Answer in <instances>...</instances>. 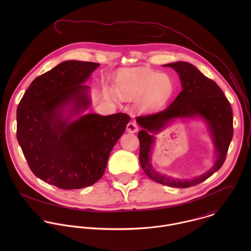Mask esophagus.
<instances>
[{
  "mask_svg": "<svg viewBox=\"0 0 251 251\" xmlns=\"http://www.w3.org/2000/svg\"><path fill=\"white\" fill-rule=\"evenodd\" d=\"M126 130H127L128 132H131V133H134V132L138 131V126H137L136 122L132 121V122L128 123V125H127V126H126Z\"/></svg>",
  "mask_w": 251,
  "mask_h": 251,
  "instance_id": "34e87169",
  "label": "esophagus"
}]
</instances>
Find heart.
<instances>
[{"instance_id": "1", "label": "heart", "mask_w": 251, "mask_h": 251, "mask_svg": "<svg viewBox=\"0 0 251 251\" xmlns=\"http://www.w3.org/2000/svg\"><path fill=\"white\" fill-rule=\"evenodd\" d=\"M118 94L125 99L138 97V107L153 111L162 107L174 92L173 80L167 74L151 71L126 72L117 79Z\"/></svg>"}]
</instances>
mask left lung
Masks as SVG:
<instances>
[{"instance_id": "obj_1", "label": "left lung", "mask_w": 251, "mask_h": 251, "mask_svg": "<svg viewBox=\"0 0 251 251\" xmlns=\"http://www.w3.org/2000/svg\"><path fill=\"white\" fill-rule=\"evenodd\" d=\"M179 73L182 90L176 100L162 111L136 117L142 129L138 133L140 142L139 160L144 172L150 179L173 187L194 186L210 178L223 165L229 145L233 138V113L229 100L214 80L199 72L194 66L177 62L165 65ZM202 116L209 125L215 142L217 161L214 167L202 176L191 180L172 179L158 175L149 163L153 136L170 119L176 117Z\"/></svg>"}]
</instances>
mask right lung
Listing matches in <instances>:
<instances>
[{"label": "right lung", "mask_w": 251, "mask_h": 251, "mask_svg": "<svg viewBox=\"0 0 251 251\" xmlns=\"http://www.w3.org/2000/svg\"><path fill=\"white\" fill-rule=\"evenodd\" d=\"M100 65L67 61L31 83L17 107L16 137L32 172L62 189H80L104 174L108 157L130 117L88 114L68 124L60 109L71 100L75 111L90 105L82 85Z\"/></svg>", "instance_id": "obj_1"}]
</instances>
